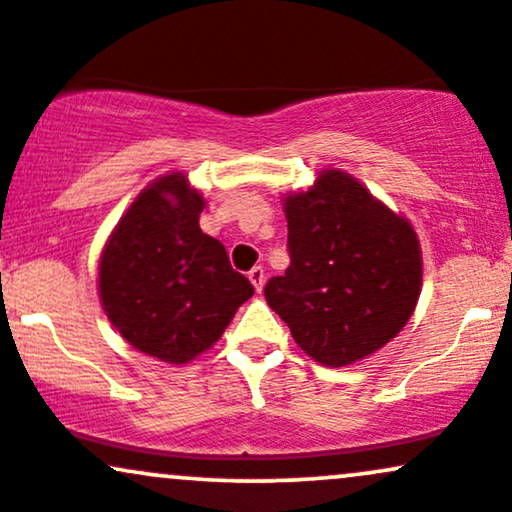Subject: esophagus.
<instances>
[{"mask_svg": "<svg viewBox=\"0 0 512 512\" xmlns=\"http://www.w3.org/2000/svg\"><path fill=\"white\" fill-rule=\"evenodd\" d=\"M249 280L251 285L256 287V292L263 290V282H266V270H263V266H254L249 270Z\"/></svg>", "mask_w": 512, "mask_h": 512, "instance_id": "esophagus-1", "label": "esophagus"}]
</instances>
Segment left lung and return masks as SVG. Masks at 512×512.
I'll return each instance as SVG.
<instances>
[{"mask_svg": "<svg viewBox=\"0 0 512 512\" xmlns=\"http://www.w3.org/2000/svg\"><path fill=\"white\" fill-rule=\"evenodd\" d=\"M285 213L290 268L263 294L294 342L318 364L345 366L393 340L422 292L410 222L340 170L287 196Z\"/></svg>", "mask_w": 512, "mask_h": 512, "instance_id": "8db88e82", "label": "left lung"}]
</instances>
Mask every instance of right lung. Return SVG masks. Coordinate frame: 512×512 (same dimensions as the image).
<instances>
[{"label":"right lung","instance_id":"right-lung-1","mask_svg":"<svg viewBox=\"0 0 512 512\" xmlns=\"http://www.w3.org/2000/svg\"><path fill=\"white\" fill-rule=\"evenodd\" d=\"M203 198L179 172L131 203L100 258L107 318L136 350L186 364L230 326L254 285L198 227Z\"/></svg>","mask_w":512,"mask_h":512}]
</instances>
